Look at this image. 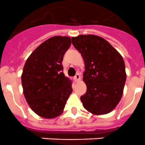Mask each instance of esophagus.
Instances as JSON below:
<instances>
[{
  "label": "esophagus",
  "instance_id": "1",
  "mask_svg": "<svg viewBox=\"0 0 145 145\" xmlns=\"http://www.w3.org/2000/svg\"><path fill=\"white\" fill-rule=\"evenodd\" d=\"M80 80V74L77 73L76 75H75V77H74V80H75V82L78 81V80Z\"/></svg>",
  "mask_w": 145,
  "mask_h": 145
}]
</instances>
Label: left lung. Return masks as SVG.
Returning <instances> with one entry per match:
<instances>
[{
    "instance_id": "8db88e82",
    "label": "left lung",
    "mask_w": 145,
    "mask_h": 145,
    "mask_svg": "<svg viewBox=\"0 0 145 145\" xmlns=\"http://www.w3.org/2000/svg\"><path fill=\"white\" fill-rule=\"evenodd\" d=\"M72 43L85 63L84 81L86 93L80 97L83 106L94 115L110 112L122 97L126 80L122 56L103 38L80 35Z\"/></svg>"
}]
</instances>
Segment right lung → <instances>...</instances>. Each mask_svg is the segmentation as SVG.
Returning <instances> with one entry per match:
<instances>
[{
  "label": "right lung",
  "instance_id": "1",
  "mask_svg": "<svg viewBox=\"0 0 145 145\" xmlns=\"http://www.w3.org/2000/svg\"><path fill=\"white\" fill-rule=\"evenodd\" d=\"M70 45V37H52L34 50L23 68L25 99L33 112L44 118L60 116L72 91L71 80L65 76L61 65Z\"/></svg>",
  "mask_w": 145,
  "mask_h": 145
}]
</instances>
